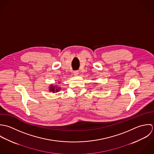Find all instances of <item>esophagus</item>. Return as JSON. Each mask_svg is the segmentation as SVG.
<instances>
[{
    "instance_id": "esophagus-1",
    "label": "esophagus",
    "mask_w": 154,
    "mask_h": 154,
    "mask_svg": "<svg viewBox=\"0 0 154 154\" xmlns=\"http://www.w3.org/2000/svg\"><path fill=\"white\" fill-rule=\"evenodd\" d=\"M74 75H79V71H75L74 72Z\"/></svg>"
}]
</instances>
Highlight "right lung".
I'll list each match as a JSON object with an SVG mask.
<instances>
[{
  "label": "right lung",
  "instance_id": "add662e5",
  "mask_svg": "<svg viewBox=\"0 0 154 154\" xmlns=\"http://www.w3.org/2000/svg\"><path fill=\"white\" fill-rule=\"evenodd\" d=\"M58 83L60 84V83L58 82ZM49 92H52L53 93H57L58 92H59L60 90H61V88L60 87H58L57 86H54L53 84H51L49 88Z\"/></svg>",
  "mask_w": 154,
  "mask_h": 154
}]
</instances>
